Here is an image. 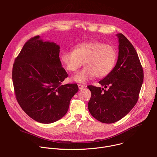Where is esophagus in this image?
Returning a JSON list of instances; mask_svg holds the SVG:
<instances>
[{
    "label": "esophagus",
    "mask_w": 157,
    "mask_h": 157,
    "mask_svg": "<svg viewBox=\"0 0 157 157\" xmlns=\"http://www.w3.org/2000/svg\"><path fill=\"white\" fill-rule=\"evenodd\" d=\"M78 88L79 89H83L84 87H85V85H84V84H78Z\"/></svg>",
    "instance_id": "esophagus-1"
}]
</instances>
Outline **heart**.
I'll return each instance as SVG.
<instances>
[{
	"instance_id": "obj_1",
	"label": "heart",
	"mask_w": 157,
	"mask_h": 157,
	"mask_svg": "<svg viewBox=\"0 0 157 157\" xmlns=\"http://www.w3.org/2000/svg\"><path fill=\"white\" fill-rule=\"evenodd\" d=\"M117 58L116 50L109 44L97 41L77 44L73 51L66 50L61 55V61L70 72L76 71L82 66L84 68L76 73L73 79L84 83L93 78L107 76L114 68Z\"/></svg>"
}]
</instances>
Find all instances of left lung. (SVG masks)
I'll return each mask as SVG.
<instances>
[{"mask_svg": "<svg viewBox=\"0 0 157 157\" xmlns=\"http://www.w3.org/2000/svg\"><path fill=\"white\" fill-rule=\"evenodd\" d=\"M119 38V55L112 71L99 83L104 88L88 86L91 96L88 109L93 117L105 123H114L125 117L136 104L144 81V71L137 53L122 33Z\"/></svg>", "mask_w": 157, "mask_h": 157, "instance_id": "obj_1", "label": "left lung"}]
</instances>
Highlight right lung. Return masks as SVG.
<instances>
[{"label":"right lung","mask_w":157,"mask_h":157,"mask_svg":"<svg viewBox=\"0 0 157 157\" xmlns=\"http://www.w3.org/2000/svg\"><path fill=\"white\" fill-rule=\"evenodd\" d=\"M59 55L58 44L43 41L38 35L25 43L13 65L17 101L29 117L40 123L51 124L62 118L79 90L77 84H61L68 75Z\"/></svg>","instance_id":"add662e5"}]
</instances>
